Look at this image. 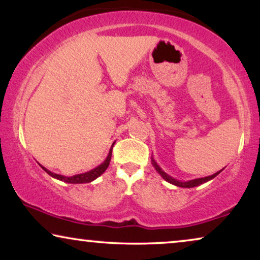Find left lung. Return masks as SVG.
I'll use <instances>...</instances> for the list:
<instances>
[{
	"label": "left lung",
	"mask_w": 260,
	"mask_h": 260,
	"mask_svg": "<svg viewBox=\"0 0 260 260\" xmlns=\"http://www.w3.org/2000/svg\"><path fill=\"white\" fill-rule=\"evenodd\" d=\"M151 163H152V166H154V168L156 169V172H157L159 175H161L163 179L167 181V182L172 183V184H174V186L182 187V188H193V187L200 186V184H202V183L208 182V181H211L212 179H214L216 175H219V174L221 173V170H222L221 169V170H220V172H216L215 174H213V175H211V176L200 177V179H194V180H189V181H180V180H176V179H174V177H172L170 175H168V174H167L166 172H163L161 167H159L157 163H156L155 159L152 158V156H151Z\"/></svg>",
	"instance_id": "obj_1"
}]
</instances>
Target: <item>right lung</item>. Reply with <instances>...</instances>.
Returning <instances> with one entry per match:
<instances>
[{
	"label": "right lung",
	"instance_id": "right-lung-1",
	"mask_svg": "<svg viewBox=\"0 0 260 260\" xmlns=\"http://www.w3.org/2000/svg\"><path fill=\"white\" fill-rule=\"evenodd\" d=\"M113 144H115V142H113ZM113 144L111 145V148H110V151L108 154V157L105 158V161L102 163V165H99L98 167H95L90 172H86V173H83V174H77V175H73V176H63V175H59V174H55V173H52L51 170L46 169L45 167H42L41 165V168L45 170L46 173L48 174L49 176L54 177L56 180H60V181H63V182L66 183H72V184H77V183H88V182H92V181L97 179L102 175L103 173L105 172L106 169H108V167L110 165V161H111V155H112V148H113Z\"/></svg>",
	"mask_w": 260,
	"mask_h": 260
}]
</instances>
